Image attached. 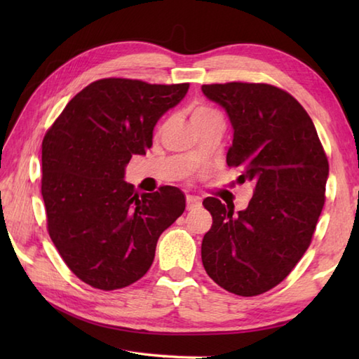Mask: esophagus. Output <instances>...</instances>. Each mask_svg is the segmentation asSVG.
<instances>
[{"label":"esophagus","mask_w":359,"mask_h":359,"mask_svg":"<svg viewBox=\"0 0 359 359\" xmlns=\"http://www.w3.org/2000/svg\"><path fill=\"white\" fill-rule=\"evenodd\" d=\"M202 205L199 197L196 196H187V210H194V208H199Z\"/></svg>","instance_id":"esophagus-1"}]
</instances>
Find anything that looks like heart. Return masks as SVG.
<instances>
[{
  "label": "heart",
  "instance_id": "heart-1",
  "mask_svg": "<svg viewBox=\"0 0 359 359\" xmlns=\"http://www.w3.org/2000/svg\"><path fill=\"white\" fill-rule=\"evenodd\" d=\"M215 114H217V112L212 111L211 108H208V106H203V104L196 106V108H193V111H191V123H194V121H197V120H202V118H207L210 116H215Z\"/></svg>",
  "mask_w": 359,
  "mask_h": 359
}]
</instances>
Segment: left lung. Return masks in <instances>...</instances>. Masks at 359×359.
Wrapping results in <instances>:
<instances>
[{"label":"left lung","instance_id":"obj_1","mask_svg":"<svg viewBox=\"0 0 359 359\" xmlns=\"http://www.w3.org/2000/svg\"><path fill=\"white\" fill-rule=\"evenodd\" d=\"M233 126L228 166L250 180L248 207L234 211L216 197L203 207L212 225L202 241L208 276L239 296L269 292L306 253L325 201L329 162L310 116L294 97L264 83L203 85Z\"/></svg>","mask_w":359,"mask_h":359}]
</instances>
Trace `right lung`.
Masks as SVG:
<instances>
[{
    "label": "right lung",
    "mask_w": 359,
    "mask_h": 359,
    "mask_svg": "<svg viewBox=\"0 0 359 359\" xmlns=\"http://www.w3.org/2000/svg\"><path fill=\"white\" fill-rule=\"evenodd\" d=\"M189 85L103 79L66 104L44 135L41 194L49 236L71 271L90 287L117 290L139 280L156 245L185 211L175 187L137 194L125 182L133 156L152 147V131Z\"/></svg>",
    "instance_id": "obj_1"
}]
</instances>
